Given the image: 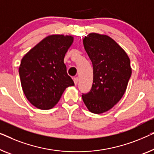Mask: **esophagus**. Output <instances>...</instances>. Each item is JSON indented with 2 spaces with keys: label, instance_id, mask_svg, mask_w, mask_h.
<instances>
[{
  "label": "esophagus",
  "instance_id": "1",
  "mask_svg": "<svg viewBox=\"0 0 154 154\" xmlns=\"http://www.w3.org/2000/svg\"><path fill=\"white\" fill-rule=\"evenodd\" d=\"M73 82H74V84L76 85L78 84V82H79V78L75 77L74 79H73Z\"/></svg>",
  "mask_w": 154,
  "mask_h": 154
}]
</instances>
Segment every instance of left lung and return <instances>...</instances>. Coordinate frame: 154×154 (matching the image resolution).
Here are the masks:
<instances>
[{
	"mask_svg": "<svg viewBox=\"0 0 154 154\" xmlns=\"http://www.w3.org/2000/svg\"><path fill=\"white\" fill-rule=\"evenodd\" d=\"M83 45L93 66L90 92L82 94L84 103L95 114L106 112L126 92L131 73L130 59L115 40L105 35L90 33Z\"/></svg>",
	"mask_w": 154,
	"mask_h": 154,
	"instance_id": "obj_1",
	"label": "left lung"
}]
</instances>
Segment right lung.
Returning a JSON list of instances; mask_svg holds the SVG:
<instances>
[{
  "mask_svg": "<svg viewBox=\"0 0 154 154\" xmlns=\"http://www.w3.org/2000/svg\"><path fill=\"white\" fill-rule=\"evenodd\" d=\"M73 41L71 35H50L22 58L19 69L22 89L27 99L36 108H53L65 89L74 85L64 63Z\"/></svg>",
  "mask_w": 154,
  "mask_h": 154,
  "instance_id": "add662e5",
  "label": "right lung"
}]
</instances>
